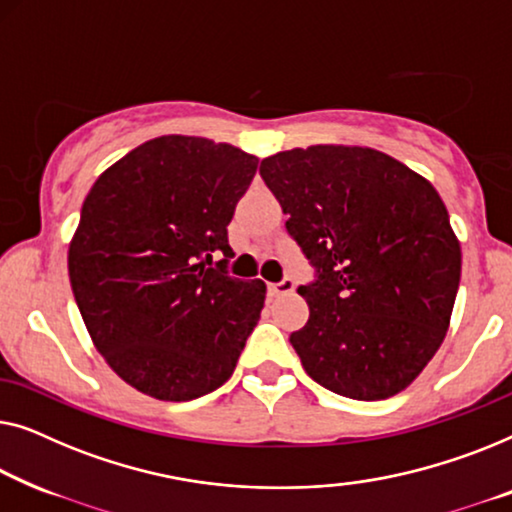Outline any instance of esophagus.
<instances>
[{"instance_id": "esophagus-1", "label": "esophagus", "mask_w": 512, "mask_h": 512, "mask_svg": "<svg viewBox=\"0 0 512 512\" xmlns=\"http://www.w3.org/2000/svg\"><path fill=\"white\" fill-rule=\"evenodd\" d=\"M290 292H294V280L290 276H285L280 283H269L271 297H280V294H290Z\"/></svg>"}]
</instances>
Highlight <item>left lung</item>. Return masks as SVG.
Listing matches in <instances>:
<instances>
[{"label":"left lung","mask_w":512,"mask_h":512,"mask_svg":"<svg viewBox=\"0 0 512 512\" xmlns=\"http://www.w3.org/2000/svg\"><path fill=\"white\" fill-rule=\"evenodd\" d=\"M259 174L315 269L290 343L308 376L357 401L399 394L441 348L462 250L427 178L359 146L271 155Z\"/></svg>","instance_id":"left-lung-1"}]
</instances>
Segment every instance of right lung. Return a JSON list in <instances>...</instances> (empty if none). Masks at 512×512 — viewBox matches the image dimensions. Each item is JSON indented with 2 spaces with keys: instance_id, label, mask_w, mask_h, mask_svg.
<instances>
[{
  "instance_id": "add662e5",
  "label": "right lung",
  "mask_w": 512,
  "mask_h": 512,
  "mask_svg": "<svg viewBox=\"0 0 512 512\" xmlns=\"http://www.w3.org/2000/svg\"><path fill=\"white\" fill-rule=\"evenodd\" d=\"M257 157L201 136L141 143L97 178L69 246V280L106 364L148 397L227 383L264 308L262 280L227 273V225ZM225 260L212 266V253Z\"/></svg>"
}]
</instances>
